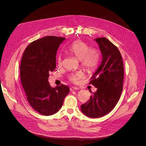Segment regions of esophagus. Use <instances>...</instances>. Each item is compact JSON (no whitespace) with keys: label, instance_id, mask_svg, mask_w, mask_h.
I'll use <instances>...</instances> for the list:
<instances>
[{"label":"esophagus","instance_id":"34e87169","mask_svg":"<svg viewBox=\"0 0 146 146\" xmlns=\"http://www.w3.org/2000/svg\"><path fill=\"white\" fill-rule=\"evenodd\" d=\"M78 90V88L76 87H72L70 88V91H73L74 90Z\"/></svg>","mask_w":146,"mask_h":146}]
</instances>
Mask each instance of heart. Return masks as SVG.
<instances>
[{"mask_svg": "<svg viewBox=\"0 0 146 146\" xmlns=\"http://www.w3.org/2000/svg\"><path fill=\"white\" fill-rule=\"evenodd\" d=\"M66 51L74 55L81 62V66L86 70L92 72L98 66L100 60V53L95 48H90L89 45L82 40H76L66 48ZM58 64L62 63L60 55L58 58ZM83 74L81 72H77L72 73L69 77V80L73 82H78Z\"/></svg>", "mask_w": 146, "mask_h": 146, "instance_id": "b5f03b06", "label": "heart"}]
</instances>
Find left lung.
<instances>
[{
    "label": "left lung",
    "mask_w": 146,
    "mask_h": 146,
    "mask_svg": "<svg viewBox=\"0 0 146 146\" xmlns=\"http://www.w3.org/2000/svg\"><path fill=\"white\" fill-rule=\"evenodd\" d=\"M95 40L99 44L102 60L90 84L97 88V91L81 106V111L91 118L105 115L114 108L122 91L124 75L123 61L118 48L105 37Z\"/></svg>",
    "instance_id": "left-lung-1"
}]
</instances>
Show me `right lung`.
<instances>
[{"label":"right lung","instance_id":"1","mask_svg":"<svg viewBox=\"0 0 146 146\" xmlns=\"http://www.w3.org/2000/svg\"><path fill=\"white\" fill-rule=\"evenodd\" d=\"M65 37L48 36L32 42L21 61L20 78L27 99L40 114L51 115L62 108L70 89L65 85L52 88L49 73L56 68V55Z\"/></svg>","mask_w":146,"mask_h":146}]
</instances>
